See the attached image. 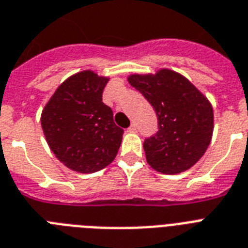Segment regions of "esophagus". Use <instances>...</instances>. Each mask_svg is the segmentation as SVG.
I'll list each match as a JSON object with an SVG mask.
<instances>
[{
	"label": "esophagus",
	"instance_id": "1",
	"mask_svg": "<svg viewBox=\"0 0 248 248\" xmlns=\"http://www.w3.org/2000/svg\"><path fill=\"white\" fill-rule=\"evenodd\" d=\"M127 131H128V132H136V126H135V124H132L131 126H130V127L127 128Z\"/></svg>",
	"mask_w": 248,
	"mask_h": 248
}]
</instances>
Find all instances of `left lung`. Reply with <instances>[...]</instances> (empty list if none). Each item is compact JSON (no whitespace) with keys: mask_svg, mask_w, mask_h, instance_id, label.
<instances>
[{"mask_svg":"<svg viewBox=\"0 0 248 248\" xmlns=\"http://www.w3.org/2000/svg\"><path fill=\"white\" fill-rule=\"evenodd\" d=\"M128 82L149 101L158 120V131L144 140L148 163L167 175L196 165L214 131V110L203 93L170 69L155 76L132 75Z\"/></svg>","mask_w":248,"mask_h":248,"instance_id":"1","label":"left lung"}]
</instances>
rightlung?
Here are the masks:
<instances>
[{"label": "right lung", "instance_id": "right-lung-1", "mask_svg": "<svg viewBox=\"0 0 248 248\" xmlns=\"http://www.w3.org/2000/svg\"><path fill=\"white\" fill-rule=\"evenodd\" d=\"M108 78L79 72L56 89L42 110L41 124L48 147L68 169L96 172L116 158L124 130L103 103Z\"/></svg>", "mask_w": 248, "mask_h": 248}]
</instances>
